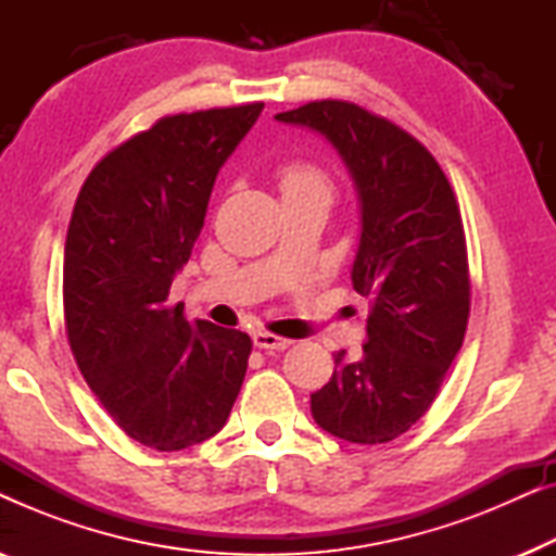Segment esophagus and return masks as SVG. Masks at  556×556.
<instances>
[{
  "mask_svg": "<svg viewBox=\"0 0 556 556\" xmlns=\"http://www.w3.org/2000/svg\"><path fill=\"white\" fill-rule=\"evenodd\" d=\"M253 344L257 349H265V352H283V349L291 346V339L276 337V333H270V331H255Z\"/></svg>",
  "mask_w": 556,
  "mask_h": 556,
  "instance_id": "34e87169",
  "label": "esophagus"
}]
</instances>
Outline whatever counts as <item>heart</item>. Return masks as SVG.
<instances>
[{"mask_svg": "<svg viewBox=\"0 0 556 556\" xmlns=\"http://www.w3.org/2000/svg\"><path fill=\"white\" fill-rule=\"evenodd\" d=\"M314 181H324V179L321 174L311 169V166H288V169L280 174V189H283V192L303 185H314Z\"/></svg>", "mask_w": 556, "mask_h": 556, "instance_id": "obj_1", "label": "heart"}]
</instances>
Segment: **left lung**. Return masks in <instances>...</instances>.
<instances>
[{
	"label": "left lung",
	"instance_id": "1",
	"mask_svg": "<svg viewBox=\"0 0 556 556\" xmlns=\"http://www.w3.org/2000/svg\"><path fill=\"white\" fill-rule=\"evenodd\" d=\"M276 121L321 134L362 204L354 291L371 299L362 359L333 354L311 394L318 428L349 443H390L428 413L460 352L470 314L466 232L435 156L392 121L346 101H314Z\"/></svg>",
	"mask_w": 556,
	"mask_h": 556
}]
</instances>
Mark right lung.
<instances>
[{"mask_svg": "<svg viewBox=\"0 0 556 556\" xmlns=\"http://www.w3.org/2000/svg\"><path fill=\"white\" fill-rule=\"evenodd\" d=\"M263 103L159 118L88 174L67 227L65 331L80 375L128 438L185 451L223 430L245 379L248 333L189 324L169 288L212 187Z\"/></svg>", "mask_w": 556, "mask_h": 556, "instance_id": "1", "label": "right lung"}]
</instances>
